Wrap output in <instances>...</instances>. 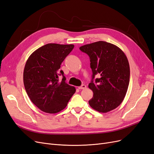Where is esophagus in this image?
<instances>
[{
  "label": "esophagus",
  "mask_w": 154,
  "mask_h": 154,
  "mask_svg": "<svg viewBox=\"0 0 154 154\" xmlns=\"http://www.w3.org/2000/svg\"><path fill=\"white\" fill-rule=\"evenodd\" d=\"M86 85H82V86H80V87H78V88L79 89H85V88H86Z\"/></svg>",
  "instance_id": "34e87169"
}]
</instances>
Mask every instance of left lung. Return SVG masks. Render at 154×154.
<instances>
[{
    "label": "left lung",
    "mask_w": 154,
    "mask_h": 154,
    "mask_svg": "<svg viewBox=\"0 0 154 154\" xmlns=\"http://www.w3.org/2000/svg\"><path fill=\"white\" fill-rule=\"evenodd\" d=\"M90 57L92 71L88 87L93 91L89 105L100 113L117 108L128 91L130 79L129 62L118 46L105 41H97L79 48ZM100 77L93 82L94 76Z\"/></svg>",
    "instance_id": "1"
}]
</instances>
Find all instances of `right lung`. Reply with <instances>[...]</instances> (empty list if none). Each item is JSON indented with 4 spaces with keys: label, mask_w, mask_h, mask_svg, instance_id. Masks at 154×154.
<instances>
[{
    "label": "right lung",
    "mask_w": 154,
    "mask_h": 154,
    "mask_svg": "<svg viewBox=\"0 0 154 154\" xmlns=\"http://www.w3.org/2000/svg\"><path fill=\"white\" fill-rule=\"evenodd\" d=\"M73 45L49 43L29 57L23 71L25 91L31 101L41 111L56 113L64 109L76 88L66 83L62 62L74 48ZM62 75L59 81L58 77Z\"/></svg>",
    "instance_id": "1"
}]
</instances>
